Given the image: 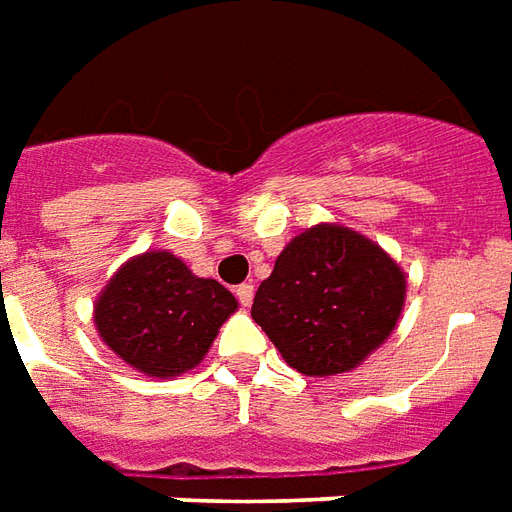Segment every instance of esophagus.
Segmentation results:
<instances>
[{"mask_svg": "<svg viewBox=\"0 0 512 512\" xmlns=\"http://www.w3.org/2000/svg\"><path fill=\"white\" fill-rule=\"evenodd\" d=\"M235 296H238L241 307H249L252 305V299H255V285H249V282L238 285V288H235Z\"/></svg>", "mask_w": 512, "mask_h": 512, "instance_id": "1", "label": "esophagus"}]
</instances>
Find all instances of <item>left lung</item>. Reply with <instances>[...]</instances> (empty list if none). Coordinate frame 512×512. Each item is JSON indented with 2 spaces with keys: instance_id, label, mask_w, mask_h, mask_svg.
Instances as JSON below:
<instances>
[{
  "instance_id": "obj_1",
  "label": "left lung",
  "mask_w": 512,
  "mask_h": 512,
  "mask_svg": "<svg viewBox=\"0 0 512 512\" xmlns=\"http://www.w3.org/2000/svg\"><path fill=\"white\" fill-rule=\"evenodd\" d=\"M405 296V271L380 244L343 224H316L285 244L252 318L288 366L332 377L388 341Z\"/></svg>"
}]
</instances>
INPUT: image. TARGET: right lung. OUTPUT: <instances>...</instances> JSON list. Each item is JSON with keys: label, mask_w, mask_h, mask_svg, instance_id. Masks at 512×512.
I'll list each match as a JSON object with an SVG mask.
<instances>
[{"label": "right lung", "mask_w": 512, "mask_h": 512, "mask_svg": "<svg viewBox=\"0 0 512 512\" xmlns=\"http://www.w3.org/2000/svg\"><path fill=\"white\" fill-rule=\"evenodd\" d=\"M238 299L221 282L196 277L169 249L130 257L94 302L107 349L135 371L171 380L196 368Z\"/></svg>", "instance_id": "add662e5"}]
</instances>
